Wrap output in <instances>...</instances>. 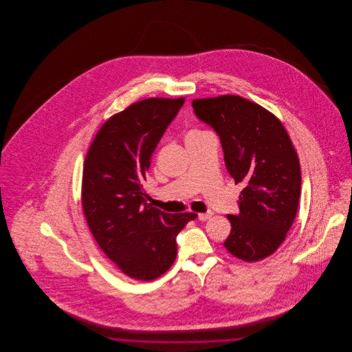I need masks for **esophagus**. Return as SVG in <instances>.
I'll use <instances>...</instances> for the list:
<instances>
[{
	"label": "esophagus",
	"instance_id": "1",
	"mask_svg": "<svg viewBox=\"0 0 352 352\" xmlns=\"http://www.w3.org/2000/svg\"><path fill=\"white\" fill-rule=\"evenodd\" d=\"M211 217H212V212H211V211H207V212H204V214H199L198 219H199L201 221H206V220H208Z\"/></svg>",
	"mask_w": 352,
	"mask_h": 352
}]
</instances>
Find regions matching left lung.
<instances>
[{"mask_svg":"<svg viewBox=\"0 0 352 352\" xmlns=\"http://www.w3.org/2000/svg\"><path fill=\"white\" fill-rule=\"evenodd\" d=\"M195 116L220 140L224 162L236 184L237 215L224 247L243 261L270 256L290 230L301 194L298 155L278 118L240 96L224 95L192 101Z\"/></svg>","mask_w":352,"mask_h":352,"instance_id":"obj_1","label":"left lung"}]
</instances>
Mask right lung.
<instances>
[{"label":"right lung","instance_id":"obj_1","mask_svg":"<svg viewBox=\"0 0 352 352\" xmlns=\"http://www.w3.org/2000/svg\"><path fill=\"white\" fill-rule=\"evenodd\" d=\"M184 99L153 98L109 118L85 157L82 204L102 252L126 276L151 281L177 256V236L198 215L166 214L146 201L151 157Z\"/></svg>","mask_w":352,"mask_h":352}]
</instances>
